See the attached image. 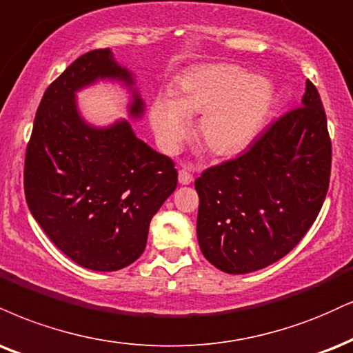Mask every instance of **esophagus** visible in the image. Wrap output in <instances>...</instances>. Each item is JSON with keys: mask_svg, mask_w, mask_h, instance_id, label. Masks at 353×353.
<instances>
[{"mask_svg": "<svg viewBox=\"0 0 353 353\" xmlns=\"http://www.w3.org/2000/svg\"><path fill=\"white\" fill-rule=\"evenodd\" d=\"M192 182H194L192 172H190L189 169H185V168L179 169V184L189 185V184H192Z\"/></svg>", "mask_w": 353, "mask_h": 353, "instance_id": "esophagus-1", "label": "esophagus"}]
</instances>
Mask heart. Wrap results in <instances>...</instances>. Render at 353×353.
Wrapping results in <instances>:
<instances>
[{
	"mask_svg": "<svg viewBox=\"0 0 353 353\" xmlns=\"http://www.w3.org/2000/svg\"><path fill=\"white\" fill-rule=\"evenodd\" d=\"M273 105V87L232 63H205L182 74L171 97L154 99L150 110L156 141L172 152L188 134L189 117L200 113L197 136L214 154H235L260 133Z\"/></svg>",
	"mask_w": 353,
	"mask_h": 353,
	"instance_id": "1",
	"label": "heart"
}]
</instances>
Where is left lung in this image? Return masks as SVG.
I'll return each mask as SVG.
<instances>
[{"mask_svg":"<svg viewBox=\"0 0 353 353\" xmlns=\"http://www.w3.org/2000/svg\"><path fill=\"white\" fill-rule=\"evenodd\" d=\"M330 148L319 92L305 82L301 107L276 120L248 151L202 172L197 240L223 273L281 260L311 228L329 189Z\"/></svg>","mask_w":353,"mask_h":353,"instance_id":"1","label":"left lung"}]
</instances>
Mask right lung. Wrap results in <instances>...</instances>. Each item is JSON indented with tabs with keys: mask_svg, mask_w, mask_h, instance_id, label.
<instances>
[{
	"mask_svg": "<svg viewBox=\"0 0 353 353\" xmlns=\"http://www.w3.org/2000/svg\"><path fill=\"white\" fill-rule=\"evenodd\" d=\"M99 82L121 83L128 117L141 120L133 72L112 49L80 55L42 97L24 164V192L32 217L72 261L117 271L146 248L152 215L176 190L177 171L134 134L125 118L95 126L82 117L77 93Z\"/></svg>",
	"mask_w": 353,
	"mask_h": 353,
	"instance_id": "obj_1",
	"label": "right lung"
}]
</instances>
